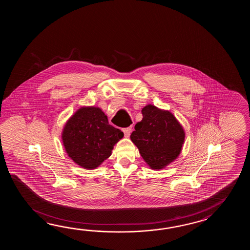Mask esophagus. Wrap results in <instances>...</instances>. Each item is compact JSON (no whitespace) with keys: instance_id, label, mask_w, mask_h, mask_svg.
<instances>
[{"instance_id":"obj_1","label":"esophagus","mask_w":250,"mask_h":250,"mask_svg":"<svg viewBox=\"0 0 250 250\" xmlns=\"http://www.w3.org/2000/svg\"><path fill=\"white\" fill-rule=\"evenodd\" d=\"M131 127H125V128H123V132H124V135H125V137L126 138H128L129 136H130V133H131Z\"/></svg>"}]
</instances>
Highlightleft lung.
<instances>
[{
	"label": "left lung",
	"mask_w": 250,
	"mask_h": 250,
	"mask_svg": "<svg viewBox=\"0 0 250 250\" xmlns=\"http://www.w3.org/2000/svg\"><path fill=\"white\" fill-rule=\"evenodd\" d=\"M142 114L143 119L135 125L130 139L150 169L163 170L181 154L185 130L168 110L147 104Z\"/></svg>",
	"instance_id": "8db88e82"
}]
</instances>
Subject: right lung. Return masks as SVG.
I'll list each match as a JSON object with an SVG mask.
<instances>
[{
	"mask_svg": "<svg viewBox=\"0 0 250 250\" xmlns=\"http://www.w3.org/2000/svg\"><path fill=\"white\" fill-rule=\"evenodd\" d=\"M123 136V131L110 125L107 115L96 106L80 107L62 131L68 156L85 170L96 169L109 158L113 146Z\"/></svg>",
	"mask_w": 250,
	"mask_h": 250,
	"instance_id": "add662e5",
	"label": "right lung"
}]
</instances>
